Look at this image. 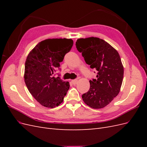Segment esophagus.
I'll return each instance as SVG.
<instances>
[{
    "instance_id": "esophagus-1",
    "label": "esophagus",
    "mask_w": 147,
    "mask_h": 147,
    "mask_svg": "<svg viewBox=\"0 0 147 147\" xmlns=\"http://www.w3.org/2000/svg\"><path fill=\"white\" fill-rule=\"evenodd\" d=\"M71 82L72 83V84H76L78 83V80H77V79L72 80L71 81Z\"/></svg>"
}]
</instances>
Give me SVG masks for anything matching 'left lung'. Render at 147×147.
<instances>
[{
	"mask_svg": "<svg viewBox=\"0 0 147 147\" xmlns=\"http://www.w3.org/2000/svg\"><path fill=\"white\" fill-rule=\"evenodd\" d=\"M75 45L86 63L97 72V78L90 80V90L82 99L92 109L104 108L118 94L122 84L124 68L119 53L97 37L79 38Z\"/></svg>",
	"mask_w": 147,
	"mask_h": 147,
	"instance_id": "obj_1",
	"label": "left lung"
}]
</instances>
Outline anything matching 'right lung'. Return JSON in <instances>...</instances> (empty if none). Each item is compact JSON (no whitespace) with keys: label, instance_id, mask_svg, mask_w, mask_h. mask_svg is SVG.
Wrapping results in <instances>:
<instances>
[{"label":"right lung","instance_id":"obj_1","mask_svg":"<svg viewBox=\"0 0 147 147\" xmlns=\"http://www.w3.org/2000/svg\"><path fill=\"white\" fill-rule=\"evenodd\" d=\"M73 44L70 38L47 39L38 43L27 57L24 75L26 85L34 98L45 107L59 105L69 90V83L55 75Z\"/></svg>","mask_w":147,"mask_h":147}]
</instances>
